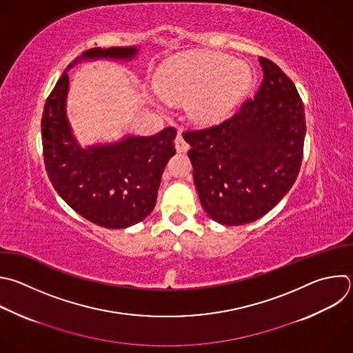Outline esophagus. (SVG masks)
<instances>
[{"mask_svg": "<svg viewBox=\"0 0 353 353\" xmlns=\"http://www.w3.org/2000/svg\"><path fill=\"white\" fill-rule=\"evenodd\" d=\"M188 148H190L188 143L184 140L181 132H179L177 137H176V150H177V152H187Z\"/></svg>", "mask_w": 353, "mask_h": 353, "instance_id": "1", "label": "esophagus"}]
</instances>
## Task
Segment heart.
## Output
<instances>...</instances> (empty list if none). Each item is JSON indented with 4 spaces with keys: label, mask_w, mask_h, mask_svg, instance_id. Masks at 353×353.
I'll list each match as a JSON object with an SVG mask.
<instances>
[{
    "label": "heart",
    "mask_w": 353,
    "mask_h": 353,
    "mask_svg": "<svg viewBox=\"0 0 353 353\" xmlns=\"http://www.w3.org/2000/svg\"><path fill=\"white\" fill-rule=\"evenodd\" d=\"M155 83L169 101L192 98L191 113L209 123L220 121L239 103L251 85V73L225 55L198 54L163 65Z\"/></svg>",
    "instance_id": "obj_1"
}]
</instances>
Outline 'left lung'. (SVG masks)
Masks as SVG:
<instances>
[{
  "label": "left lung",
  "mask_w": 353,
  "mask_h": 353,
  "mask_svg": "<svg viewBox=\"0 0 353 353\" xmlns=\"http://www.w3.org/2000/svg\"><path fill=\"white\" fill-rule=\"evenodd\" d=\"M259 62L263 80L254 98L219 125L183 133L202 208L224 225L265 216L291 190L302 165V98L274 62Z\"/></svg>",
  "instance_id": "left-lung-1"
}]
</instances>
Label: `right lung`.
<instances>
[{
	"label": "right lung",
	"mask_w": 353,
	"mask_h": 353,
	"mask_svg": "<svg viewBox=\"0 0 353 353\" xmlns=\"http://www.w3.org/2000/svg\"><path fill=\"white\" fill-rule=\"evenodd\" d=\"M136 54V47L91 48L74 63L84 58L132 59ZM68 87L65 70L48 95L41 117L43 155L50 181L74 212L101 227L126 228L143 221L155 208L162 173L176 154V129L83 150L66 119Z\"/></svg>",
	"instance_id": "obj_1"
}]
</instances>
